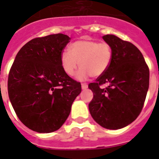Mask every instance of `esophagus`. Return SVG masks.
<instances>
[{"label": "esophagus", "mask_w": 159, "mask_h": 159, "mask_svg": "<svg viewBox=\"0 0 159 159\" xmlns=\"http://www.w3.org/2000/svg\"><path fill=\"white\" fill-rule=\"evenodd\" d=\"M81 87H82L83 90H85L88 88V84H81Z\"/></svg>", "instance_id": "esophagus-1"}]
</instances>
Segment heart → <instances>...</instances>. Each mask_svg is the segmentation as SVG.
<instances>
[{"mask_svg":"<svg viewBox=\"0 0 159 159\" xmlns=\"http://www.w3.org/2000/svg\"><path fill=\"white\" fill-rule=\"evenodd\" d=\"M112 57V48L108 43L83 39L71 43L69 50L63 51L60 61L64 72L69 76L75 75L80 62L78 77L85 80L90 75H103L110 67Z\"/></svg>","mask_w":159,"mask_h":159,"instance_id":"heart-1","label":"heart"}]
</instances>
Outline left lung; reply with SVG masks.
Returning a JSON list of instances; mask_svg holds the SVG:
<instances>
[{"label": "left lung", "mask_w": 159, "mask_h": 159, "mask_svg": "<svg viewBox=\"0 0 159 159\" xmlns=\"http://www.w3.org/2000/svg\"><path fill=\"white\" fill-rule=\"evenodd\" d=\"M102 39L112 48L107 71L88 84L93 92L89 111L101 127L117 130L134 121L143 110L149 88L150 71L141 52L129 41L114 35ZM108 86L101 89L102 84Z\"/></svg>", "instance_id": "1"}]
</instances>
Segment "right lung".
Masks as SVG:
<instances>
[{"instance_id": "right-lung-1", "label": "right lung", "mask_w": 159, "mask_h": 159, "mask_svg": "<svg viewBox=\"0 0 159 159\" xmlns=\"http://www.w3.org/2000/svg\"><path fill=\"white\" fill-rule=\"evenodd\" d=\"M71 38L67 35L36 37L25 43L8 73V97L25 126L39 133L61 127L81 84L64 72L60 56Z\"/></svg>"}]
</instances>
